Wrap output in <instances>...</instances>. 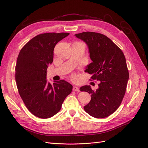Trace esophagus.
<instances>
[{"instance_id": "34e87169", "label": "esophagus", "mask_w": 148, "mask_h": 148, "mask_svg": "<svg viewBox=\"0 0 148 148\" xmlns=\"http://www.w3.org/2000/svg\"><path fill=\"white\" fill-rule=\"evenodd\" d=\"M73 91H79V89L77 86H73Z\"/></svg>"}]
</instances>
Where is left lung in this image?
<instances>
[{
    "label": "left lung",
    "mask_w": 148,
    "mask_h": 148,
    "mask_svg": "<svg viewBox=\"0 0 148 148\" xmlns=\"http://www.w3.org/2000/svg\"><path fill=\"white\" fill-rule=\"evenodd\" d=\"M75 36L86 43L92 63L85 72L92 75L91 80L99 82L94 91L90 86L80 88L90 94L91 101L84 107L93 117H108L120 106L126 91L129 72L122 51L106 36L95 32H83Z\"/></svg>",
    "instance_id": "left-lung-1"
}]
</instances>
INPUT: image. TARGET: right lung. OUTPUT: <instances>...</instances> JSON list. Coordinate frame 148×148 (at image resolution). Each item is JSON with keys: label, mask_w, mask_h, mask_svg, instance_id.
Wrapping results in <instances>:
<instances>
[{"label": "right lung", "mask_w": 148, "mask_h": 148, "mask_svg": "<svg viewBox=\"0 0 148 148\" xmlns=\"http://www.w3.org/2000/svg\"><path fill=\"white\" fill-rule=\"evenodd\" d=\"M69 34L46 33L36 36L22 47L17 58L15 80L26 108L36 117L50 118L59 112L73 86L65 80L47 83L48 65L53 62V49Z\"/></svg>", "instance_id": "add662e5"}]
</instances>
